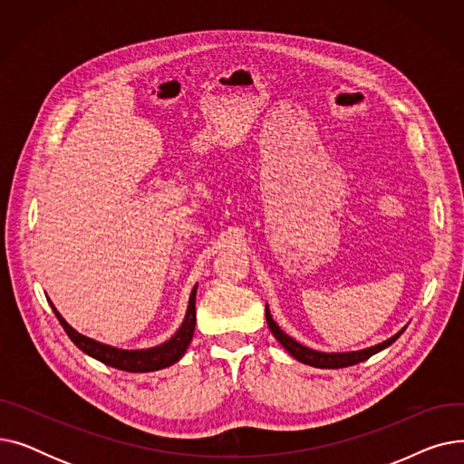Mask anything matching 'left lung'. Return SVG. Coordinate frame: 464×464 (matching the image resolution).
Here are the masks:
<instances>
[{
    "instance_id": "8db88e82",
    "label": "left lung",
    "mask_w": 464,
    "mask_h": 464,
    "mask_svg": "<svg viewBox=\"0 0 464 464\" xmlns=\"http://www.w3.org/2000/svg\"><path fill=\"white\" fill-rule=\"evenodd\" d=\"M265 318H266V325H269L271 333L275 334V338L278 340V343L294 355L297 361L304 362V364H310V367H318V369H344V367H352V364H357L361 361H367L369 357H372L374 353L385 350L387 346H392L395 340L404 333L399 331L395 336H392L389 340H385V343L382 344H376L372 348H367V350H361V352H350V353H324V352H315V350H310L303 344H299L297 340H294L291 336H287L273 320V315L269 312V308H265Z\"/></svg>"
}]
</instances>
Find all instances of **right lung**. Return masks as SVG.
Returning a JSON list of instances; mask_svg holds the SVG:
<instances>
[{
	"label": "right lung",
	"mask_w": 464,
	"mask_h": 464,
	"mask_svg": "<svg viewBox=\"0 0 464 464\" xmlns=\"http://www.w3.org/2000/svg\"><path fill=\"white\" fill-rule=\"evenodd\" d=\"M195 294H198V285L193 287L191 295H189V304H188V312L184 324L180 325V329L177 331V334L167 340L165 344L150 348V350H118L112 346H105L102 343H95V340L82 336L81 333H77L72 327L67 325V322L58 314V310L53 306L58 322L62 324L63 331L67 333V336L72 340L79 350H82L84 353H88L90 357L102 361L109 367H114L118 371H126V372H152V371H160L165 367H170V364L177 362L186 348L191 343V336L195 331Z\"/></svg>",
	"instance_id": "right-lung-1"
}]
</instances>
